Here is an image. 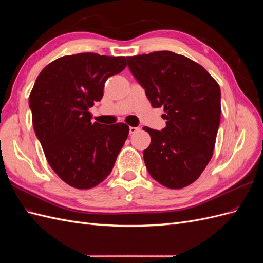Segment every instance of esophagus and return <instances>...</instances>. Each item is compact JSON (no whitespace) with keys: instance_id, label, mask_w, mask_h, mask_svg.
I'll use <instances>...</instances> for the list:
<instances>
[{"instance_id":"esophagus-1","label":"esophagus","mask_w":263,"mask_h":263,"mask_svg":"<svg viewBox=\"0 0 263 263\" xmlns=\"http://www.w3.org/2000/svg\"><path fill=\"white\" fill-rule=\"evenodd\" d=\"M139 129H140L139 127H133V126H130V127H129V134H135V133H137Z\"/></svg>"}]
</instances>
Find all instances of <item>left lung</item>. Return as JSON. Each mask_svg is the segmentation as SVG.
Listing matches in <instances>:
<instances>
[{
	"instance_id": "8db88e82",
	"label": "left lung",
	"mask_w": 263,
	"mask_h": 263,
	"mask_svg": "<svg viewBox=\"0 0 263 263\" xmlns=\"http://www.w3.org/2000/svg\"><path fill=\"white\" fill-rule=\"evenodd\" d=\"M127 65L144 87L153 107H163L166 126L149 127L144 150L149 174L169 189L193 183L213 156L220 122V89L202 66L172 51L127 57Z\"/></svg>"
}]
</instances>
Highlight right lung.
<instances>
[{"instance_id": "obj_1", "label": "right lung", "mask_w": 263, "mask_h": 263, "mask_svg": "<svg viewBox=\"0 0 263 263\" xmlns=\"http://www.w3.org/2000/svg\"><path fill=\"white\" fill-rule=\"evenodd\" d=\"M126 65L125 57L65 55L44 68L30 92L34 130L47 161L76 189H91L104 181L128 137L126 124H92L89 112L103 98L107 79Z\"/></svg>"}]
</instances>
